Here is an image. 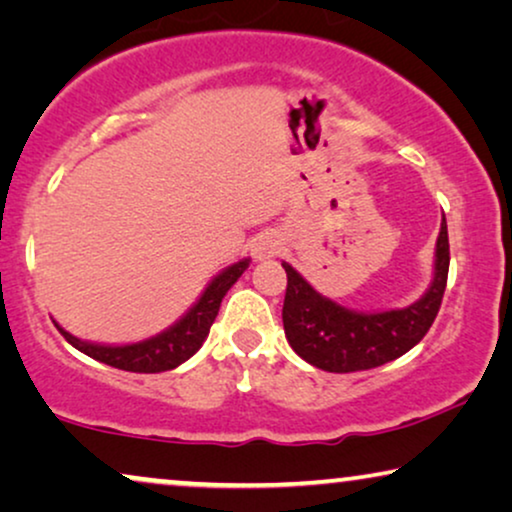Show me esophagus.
Returning <instances> with one entry per match:
<instances>
[{"instance_id": "34e87169", "label": "esophagus", "mask_w": 512, "mask_h": 512, "mask_svg": "<svg viewBox=\"0 0 512 512\" xmlns=\"http://www.w3.org/2000/svg\"><path fill=\"white\" fill-rule=\"evenodd\" d=\"M277 249H279L277 240H272V237H261V240L254 244V249H251V254H254L256 261H263V258L275 256Z\"/></svg>"}]
</instances>
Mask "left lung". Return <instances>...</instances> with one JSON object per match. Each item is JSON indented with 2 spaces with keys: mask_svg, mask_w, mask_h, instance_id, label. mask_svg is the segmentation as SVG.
<instances>
[{
  "mask_svg": "<svg viewBox=\"0 0 512 512\" xmlns=\"http://www.w3.org/2000/svg\"><path fill=\"white\" fill-rule=\"evenodd\" d=\"M282 268L286 270L284 333L300 359L328 373H354L384 366L410 352L429 333L443 303L450 270L445 216L436 242L433 282L422 298L401 310H347L314 291L289 263H282Z\"/></svg>",
  "mask_w": 512,
  "mask_h": 512,
  "instance_id": "8db88e82",
  "label": "left lung"
}]
</instances>
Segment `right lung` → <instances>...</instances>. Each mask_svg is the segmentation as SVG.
<instances>
[{"label": "right lung", "instance_id": "obj_1", "mask_svg": "<svg viewBox=\"0 0 512 512\" xmlns=\"http://www.w3.org/2000/svg\"><path fill=\"white\" fill-rule=\"evenodd\" d=\"M249 268V258H242L226 270H221L207 289L202 291L191 310L181 317L177 324H172L167 331L153 335L149 340L132 342V345H97V342H86L74 338L67 333L60 324L55 328L62 333L69 345L79 349V352L88 354L90 359L107 363L118 370H128V373H163V370H172L181 366V363L191 359V356L202 347L207 340L209 328H212L216 314H219L221 300L226 296L230 286L242 277V272Z\"/></svg>", "mask_w": 512, "mask_h": 512}]
</instances>
